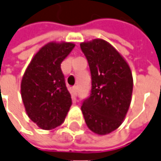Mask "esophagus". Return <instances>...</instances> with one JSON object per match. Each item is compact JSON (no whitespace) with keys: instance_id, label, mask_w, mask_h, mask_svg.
I'll use <instances>...</instances> for the list:
<instances>
[{"instance_id":"1","label":"esophagus","mask_w":161,"mask_h":161,"mask_svg":"<svg viewBox=\"0 0 161 161\" xmlns=\"http://www.w3.org/2000/svg\"><path fill=\"white\" fill-rule=\"evenodd\" d=\"M72 93H73V95H74V96H76V95H77V94H78V87H73Z\"/></svg>"}]
</instances>
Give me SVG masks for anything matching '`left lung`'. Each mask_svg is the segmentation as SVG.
I'll return each mask as SVG.
<instances>
[{"mask_svg":"<svg viewBox=\"0 0 161 161\" xmlns=\"http://www.w3.org/2000/svg\"><path fill=\"white\" fill-rule=\"evenodd\" d=\"M90 68L92 88L81 111L87 127L98 135L116 130L129 109L133 89L128 63L115 47L103 39L80 44Z\"/></svg>","mask_w":161,"mask_h":161,"instance_id":"obj_1","label":"left lung"}]
</instances>
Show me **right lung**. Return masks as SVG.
Segmentation results:
<instances>
[{"label": "right lung", "mask_w": 161, "mask_h": 161, "mask_svg": "<svg viewBox=\"0 0 161 161\" xmlns=\"http://www.w3.org/2000/svg\"><path fill=\"white\" fill-rule=\"evenodd\" d=\"M75 46L70 42H50L34 55L21 82L28 116L40 129L62 125L72 105L60 64Z\"/></svg>", "instance_id": "add662e5"}]
</instances>
